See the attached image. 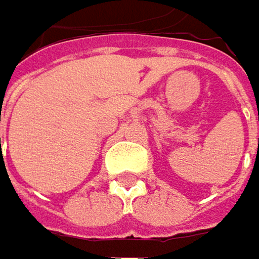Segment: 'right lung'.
I'll return each mask as SVG.
<instances>
[{"instance_id":"add662e5","label":"right lung","mask_w":259,"mask_h":259,"mask_svg":"<svg viewBox=\"0 0 259 259\" xmlns=\"http://www.w3.org/2000/svg\"><path fill=\"white\" fill-rule=\"evenodd\" d=\"M0 141H1V139H0ZM0 145H1V144H0Z\"/></svg>"}]
</instances>
